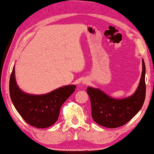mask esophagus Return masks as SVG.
<instances>
[{"instance_id": "obj_1", "label": "esophagus", "mask_w": 154, "mask_h": 154, "mask_svg": "<svg viewBox=\"0 0 154 154\" xmlns=\"http://www.w3.org/2000/svg\"><path fill=\"white\" fill-rule=\"evenodd\" d=\"M89 82L88 80H87V79H85V80L83 81V84L84 85H87Z\"/></svg>"}]
</instances>
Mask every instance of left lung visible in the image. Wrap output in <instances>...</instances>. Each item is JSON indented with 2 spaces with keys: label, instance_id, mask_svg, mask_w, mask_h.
Segmentation results:
<instances>
[{
  "label": "left lung",
  "instance_id": "obj_1",
  "mask_svg": "<svg viewBox=\"0 0 154 154\" xmlns=\"http://www.w3.org/2000/svg\"><path fill=\"white\" fill-rule=\"evenodd\" d=\"M146 67L142 60V72L137 90L130 97L115 99L97 88L87 89L91 102V116L96 123L104 127H119L129 122L141 109L146 97Z\"/></svg>",
  "mask_w": 154,
  "mask_h": 154
}]
</instances>
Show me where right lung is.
<instances>
[{
    "label": "right lung",
    "mask_w": 154,
    "mask_h": 154,
    "mask_svg": "<svg viewBox=\"0 0 154 154\" xmlns=\"http://www.w3.org/2000/svg\"><path fill=\"white\" fill-rule=\"evenodd\" d=\"M75 88V85H71L45 94H28L17 85L15 66L9 82L10 96L15 108L27 123L39 129L48 128L57 122L62 105Z\"/></svg>",
    "instance_id": "add662e5"
}]
</instances>
